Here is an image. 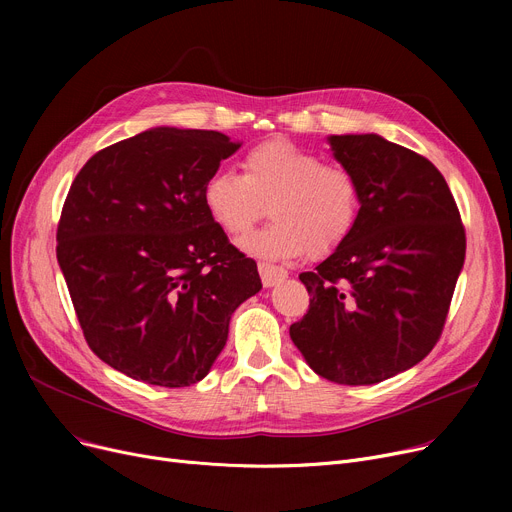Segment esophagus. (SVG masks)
<instances>
[{"label": "esophagus", "mask_w": 512, "mask_h": 512, "mask_svg": "<svg viewBox=\"0 0 512 512\" xmlns=\"http://www.w3.org/2000/svg\"><path fill=\"white\" fill-rule=\"evenodd\" d=\"M259 276H261V282L265 288H272L278 282H282L284 278H288V272L284 270V267H278L272 263H259Z\"/></svg>", "instance_id": "34e87169"}]
</instances>
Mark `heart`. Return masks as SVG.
Wrapping results in <instances>:
<instances>
[{"label":"heart","mask_w":512,"mask_h":512,"mask_svg":"<svg viewBox=\"0 0 512 512\" xmlns=\"http://www.w3.org/2000/svg\"><path fill=\"white\" fill-rule=\"evenodd\" d=\"M242 176L215 170L203 184L209 218L228 234L247 232L270 205V226L238 240L251 257L280 261L326 255L351 236L361 193L355 174L324 164L317 153L284 139L253 147L240 161Z\"/></svg>","instance_id":"obj_1"}]
</instances>
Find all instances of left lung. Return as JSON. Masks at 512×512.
Masks as SVG:
<instances>
[{
    "instance_id": "1",
    "label": "left lung",
    "mask_w": 512,
    "mask_h": 512,
    "mask_svg": "<svg viewBox=\"0 0 512 512\" xmlns=\"http://www.w3.org/2000/svg\"><path fill=\"white\" fill-rule=\"evenodd\" d=\"M361 193L357 224L313 272L290 338L336 384L369 386L417 365L438 342L465 263V228L432 161L380 134H332Z\"/></svg>"
}]
</instances>
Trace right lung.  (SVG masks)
<instances>
[{
    "label": "right lung",
    "mask_w": 512,
    "mask_h": 512,
    "mask_svg": "<svg viewBox=\"0 0 512 512\" xmlns=\"http://www.w3.org/2000/svg\"><path fill=\"white\" fill-rule=\"evenodd\" d=\"M240 143L215 130L149 128L95 153L70 186L58 263L91 351L132 380L201 382L230 317L261 290L203 184Z\"/></svg>",
    "instance_id": "obj_1"
}]
</instances>
